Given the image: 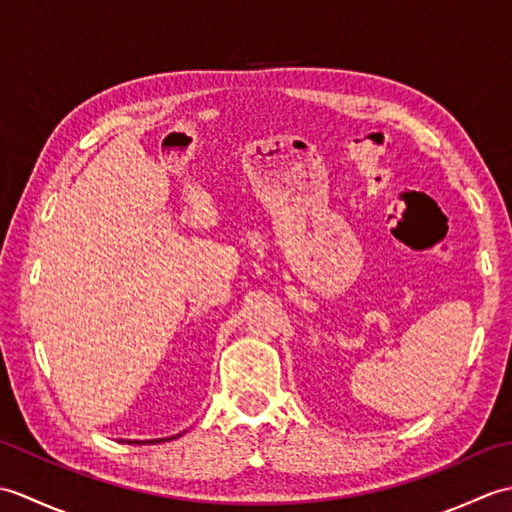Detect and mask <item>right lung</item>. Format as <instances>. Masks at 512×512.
Returning <instances> with one entry per match:
<instances>
[{
    "instance_id": "add662e5",
    "label": "right lung",
    "mask_w": 512,
    "mask_h": 512,
    "mask_svg": "<svg viewBox=\"0 0 512 512\" xmlns=\"http://www.w3.org/2000/svg\"><path fill=\"white\" fill-rule=\"evenodd\" d=\"M167 440H173V438H167ZM127 442H129V440H127ZM154 442H158V440H151L149 444H154ZM129 444H134V442H129ZM136 444H140V442H136Z\"/></svg>"
}]
</instances>
